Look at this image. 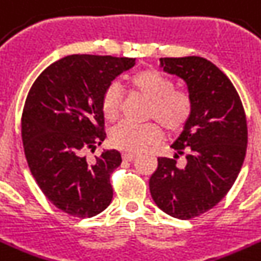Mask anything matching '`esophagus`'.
Segmentation results:
<instances>
[{"mask_svg":"<svg viewBox=\"0 0 261 261\" xmlns=\"http://www.w3.org/2000/svg\"><path fill=\"white\" fill-rule=\"evenodd\" d=\"M122 158H123V161L131 162L134 161L135 158H137V155H135L134 152H123V154H122Z\"/></svg>","mask_w":261,"mask_h":261,"instance_id":"obj_1","label":"esophagus"}]
</instances>
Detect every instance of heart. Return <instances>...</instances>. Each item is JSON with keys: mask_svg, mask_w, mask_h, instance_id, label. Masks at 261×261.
<instances>
[{"mask_svg": "<svg viewBox=\"0 0 261 261\" xmlns=\"http://www.w3.org/2000/svg\"><path fill=\"white\" fill-rule=\"evenodd\" d=\"M133 91L150 100L147 119L156 120L168 134H178L190 123L194 111L191 97L175 89L174 81L159 70L146 69L135 74L130 81ZM123 93L115 82L107 85L100 97V109L105 119L114 122L122 113ZM155 122L133 124L122 122L110 133V142L115 148L138 152L161 141V126Z\"/></svg>", "mask_w": 261, "mask_h": 261, "instance_id": "b5f03b06", "label": "heart"}]
</instances>
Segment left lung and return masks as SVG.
<instances>
[{
    "instance_id": "left-lung-1",
    "label": "left lung",
    "mask_w": 261,
    "mask_h": 261,
    "mask_svg": "<svg viewBox=\"0 0 261 261\" xmlns=\"http://www.w3.org/2000/svg\"><path fill=\"white\" fill-rule=\"evenodd\" d=\"M161 65L187 83L194 111L171 146L174 159L158 158L150 192L162 211L188 220L214 208L235 183L248 142L246 111L228 76L205 58H161Z\"/></svg>"
}]
</instances>
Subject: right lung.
I'll return each mask as SVG.
<instances>
[{"instance_id":"right-lung-1","label":"right lung","mask_w":261,"mask_h":261,"mask_svg":"<svg viewBox=\"0 0 261 261\" xmlns=\"http://www.w3.org/2000/svg\"><path fill=\"white\" fill-rule=\"evenodd\" d=\"M134 58L74 54L46 67L30 87L21 133L30 172L46 198L75 218H91L113 199L110 176L122 163L117 150L89 162L106 138L100 97Z\"/></svg>"}]
</instances>
